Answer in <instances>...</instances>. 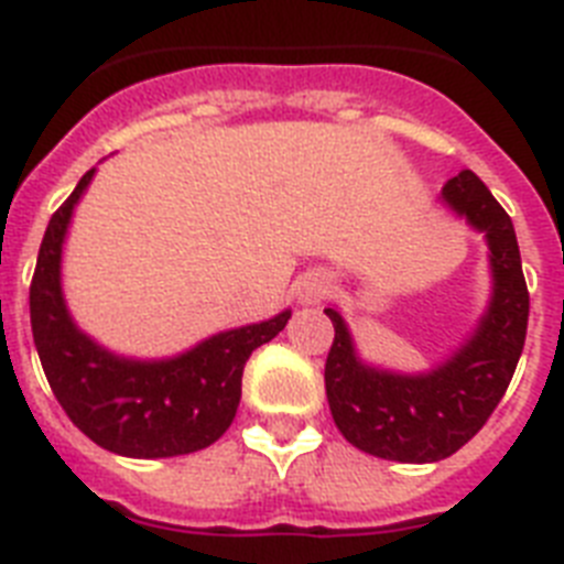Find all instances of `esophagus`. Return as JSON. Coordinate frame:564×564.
<instances>
[{
    "instance_id": "obj_1",
    "label": "esophagus",
    "mask_w": 564,
    "mask_h": 564,
    "mask_svg": "<svg viewBox=\"0 0 564 564\" xmlns=\"http://www.w3.org/2000/svg\"><path fill=\"white\" fill-rule=\"evenodd\" d=\"M329 295V281L323 275H303L297 281V301L301 303H317Z\"/></svg>"
}]
</instances>
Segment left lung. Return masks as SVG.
I'll use <instances>...</instances> for the list:
<instances>
[{
    "label": "left lung",
    "instance_id": "obj_1",
    "mask_svg": "<svg viewBox=\"0 0 564 564\" xmlns=\"http://www.w3.org/2000/svg\"><path fill=\"white\" fill-rule=\"evenodd\" d=\"M443 198L486 232L494 269L488 315L448 364L417 377L369 369L343 317L326 310L335 340L323 377L335 425L360 452L398 463H437L459 452L494 414L525 346L531 301L511 215L471 170L454 175Z\"/></svg>",
    "mask_w": 564,
    "mask_h": 564
}]
</instances>
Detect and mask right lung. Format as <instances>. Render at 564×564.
I'll return each instance as SVG.
<instances>
[{
    "label": "right lung",
    "instance_id": "1",
    "mask_svg": "<svg viewBox=\"0 0 564 564\" xmlns=\"http://www.w3.org/2000/svg\"><path fill=\"white\" fill-rule=\"evenodd\" d=\"M87 170L53 213L31 281V329L47 383L78 431L121 457H178L213 445L232 425L249 355L286 326L292 312L221 332L159 364L124 360L73 326L58 286L62 241Z\"/></svg>",
    "mask_w": 564,
    "mask_h": 564
}]
</instances>
